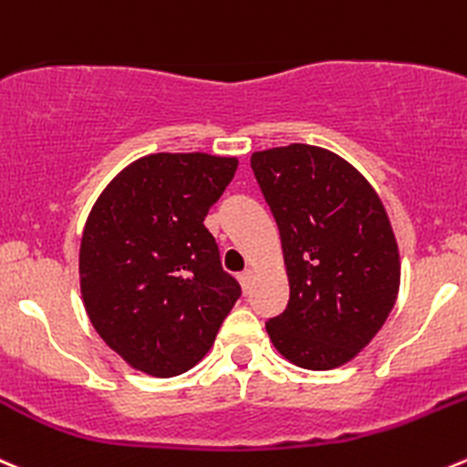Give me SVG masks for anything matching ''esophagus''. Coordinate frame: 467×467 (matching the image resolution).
<instances>
[{
	"label": "esophagus",
	"mask_w": 467,
	"mask_h": 467,
	"mask_svg": "<svg viewBox=\"0 0 467 467\" xmlns=\"http://www.w3.org/2000/svg\"><path fill=\"white\" fill-rule=\"evenodd\" d=\"M253 278H255V275H253V271H251V269H246V271H244V274H239V283H242V289H244V294H248V292H251Z\"/></svg>",
	"instance_id": "esophagus-1"
}]
</instances>
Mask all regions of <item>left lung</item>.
I'll return each mask as SVG.
<instances>
[{"instance_id": "obj_1", "label": "left lung", "mask_w": 467, "mask_h": 467, "mask_svg": "<svg viewBox=\"0 0 467 467\" xmlns=\"http://www.w3.org/2000/svg\"><path fill=\"white\" fill-rule=\"evenodd\" d=\"M278 223L289 301L266 321L303 369H333L372 342L400 294V248L381 198L358 169L307 143L251 155Z\"/></svg>"}]
</instances>
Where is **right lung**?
<instances>
[{"mask_svg": "<svg viewBox=\"0 0 467 467\" xmlns=\"http://www.w3.org/2000/svg\"><path fill=\"white\" fill-rule=\"evenodd\" d=\"M237 164L207 152L146 155L95 201L79 246L81 298L130 368L157 379L192 369L242 296L202 223Z\"/></svg>", "mask_w": 467, "mask_h": 467, "instance_id": "right-lung-1", "label": "right lung"}]
</instances>
